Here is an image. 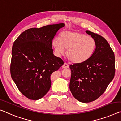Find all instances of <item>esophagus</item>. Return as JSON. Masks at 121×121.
<instances>
[{"label":"esophagus","mask_w":121,"mask_h":121,"mask_svg":"<svg viewBox=\"0 0 121 121\" xmlns=\"http://www.w3.org/2000/svg\"><path fill=\"white\" fill-rule=\"evenodd\" d=\"M69 68V66L66 63H64V65H62V68H64V69H67V68Z\"/></svg>","instance_id":"esophagus-1"}]
</instances>
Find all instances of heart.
<instances>
[{
	"label": "heart",
	"mask_w": 121,
	"mask_h": 121,
	"mask_svg": "<svg viewBox=\"0 0 121 121\" xmlns=\"http://www.w3.org/2000/svg\"><path fill=\"white\" fill-rule=\"evenodd\" d=\"M52 44L56 53L61 55L66 50V56L71 62L82 64L92 56L96 48L93 37L77 31H65L59 37H55Z\"/></svg>",
	"instance_id": "1"
}]
</instances>
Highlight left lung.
Masks as SVG:
<instances>
[{
	"label": "left lung",
	"instance_id": "obj_1",
	"mask_svg": "<svg viewBox=\"0 0 121 121\" xmlns=\"http://www.w3.org/2000/svg\"><path fill=\"white\" fill-rule=\"evenodd\" d=\"M86 32L96 42L92 56L86 62L69 66L71 77L69 89L74 97L82 103L96 100L114 78L115 58L107 41L97 34Z\"/></svg>",
	"mask_w": 121,
	"mask_h": 121
}]
</instances>
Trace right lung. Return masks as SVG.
I'll return each instance as SVG.
<instances>
[{
  "mask_svg": "<svg viewBox=\"0 0 121 121\" xmlns=\"http://www.w3.org/2000/svg\"><path fill=\"white\" fill-rule=\"evenodd\" d=\"M64 23L29 29L13 43L10 73L19 91L30 99L44 97L51 87L50 75L64 65L53 54L52 41Z\"/></svg>",
  "mask_w": 121,
  "mask_h": 121,
  "instance_id": "add662e5",
  "label": "right lung"
}]
</instances>
